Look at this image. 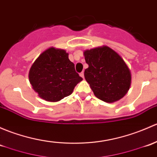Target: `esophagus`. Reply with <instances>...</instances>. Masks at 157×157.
Here are the masks:
<instances>
[{
  "instance_id": "34e87169",
  "label": "esophagus",
  "mask_w": 157,
  "mask_h": 157,
  "mask_svg": "<svg viewBox=\"0 0 157 157\" xmlns=\"http://www.w3.org/2000/svg\"><path fill=\"white\" fill-rule=\"evenodd\" d=\"M80 76L82 77V78L84 79V72H81V73H80Z\"/></svg>"
}]
</instances>
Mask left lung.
Listing matches in <instances>:
<instances>
[{"label": "left lung", "instance_id": "8db88e82", "mask_svg": "<svg viewBox=\"0 0 157 157\" xmlns=\"http://www.w3.org/2000/svg\"><path fill=\"white\" fill-rule=\"evenodd\" d=\"M83 55L89 65L84 77L94 95L108 103L123 98L131 86L132 75L122 57L107 46L86 49Z\"/></svg>", "mask_w": 157, "mask_h": 157}]
</instances>
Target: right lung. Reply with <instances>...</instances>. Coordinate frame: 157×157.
<instances>
[{"instance_id":"1","label":"right lung","mask_w":157,"mask_h":157,"mask_svg":"<svg viewBox=\"0 0 157 157\" xmlns=\"http://www.w3.org/2000/svg\"><path fill=\"white\" fill-rule=\"evenodd\" d=\"M29 81L40 98L56 102L68 96L83 78L65 49L50 47L34 61L29 71Z\"/></svg>"}]
</instances>
